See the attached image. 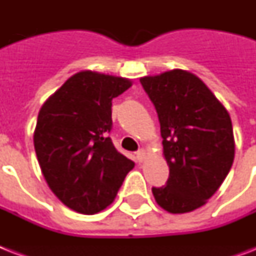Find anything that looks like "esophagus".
<instances>
[{
	"instance_id": "esophagus-1",
	"label": "esophagus",
	"mask_w": 256,
	"mask_h": 256,
	"mask_svg": "<svg viewBox=\"0 0 256 256\" xmlns=\"http://www.w3.org/2000/svg\"><path fill=\"white\" fill-rule=\"evenodd\" d=\"M144 158H146V152L144 148H140V150L136 152V160H138V162H144Z\"/></svg>"
}]
</instances>
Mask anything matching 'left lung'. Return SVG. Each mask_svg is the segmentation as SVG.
<instances>
[{
    "mask_svg": "<svg viewBox=\"0 0 256 256\" xmlns=\"http://www.w3.org/2000/svg\"><path fill=\"white\" fill-rule=\"evenodd\" d=\"M158 112L168 184L152 187L171 214L194 211L216 192L230 171L235 140L230 114L195 74L182 69L140 78Z\"/></svg>",
    "mask_w": 256,
    "mask_h": 256,
    "instance_id": "left-lung-1",
    "label": "left lung"
}]
</instances>
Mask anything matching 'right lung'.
Returning <instances> with one entry per match:
<instances>
[{
	"mask_svg": "<svg viewBox=\"0 0 256 256\" xmlns=\"http://www.w3.org/2000/svg\"><path fill=\"white\" fill-rule=\"evenodd\" d=\"M132 85L128 78L84 70L40 108L33 136L40 168L54 195L80 214L112 204L134 168L108 136L112 98Z\"/></svg>",
	"mask_w": 256,
	"mask_h": 256,
	"instance_id": "obj_1",
	"label": "right lung"
}]
</instances>
